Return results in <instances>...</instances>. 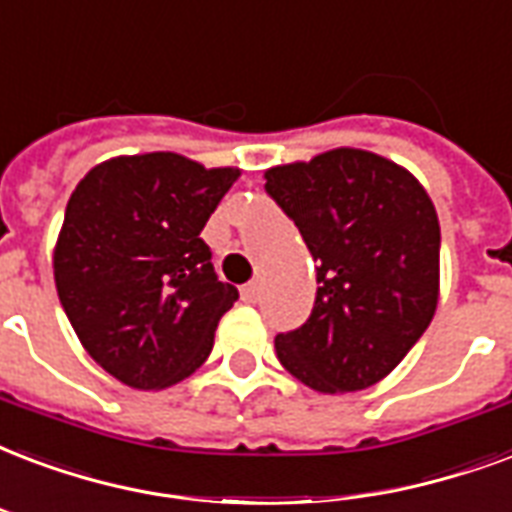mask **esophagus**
<instances>
[{"mask_svg":"<svg viewBox=\"0 0 512 512\" xmlns=\"http://www.w3.org/2000/svg\"><path fill=\"white\" fill-rule=\"evenodd\" d=\"M241 298H244V303H257V298H260V282H249L241 287Z\"/></svg>","mask_w":512,"mask_h":512,"instance_id":"34e87169","label":"esophagus"}]
</instances>
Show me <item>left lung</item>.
Segmentation results:
<instances>
[{"label":"left lung","mask_w":512,"mask_h":512,"mask_svg":"<svg viewBox=\"0 0 512 512\" xmlns=\"http://www.w3.org/2000/svg\"><path fill=\"white\" fill-rule=\"evenodd\" d=\"M265 193L319 263L311 317L276 335V357L322 395L378 384L438 308L440 225L427 190L376 152L338 147L268 169Z\"/></svg>","instance_id":"8db88e82"}]
</instances>
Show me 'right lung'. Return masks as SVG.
I'll list each match as a JSON object with an SVG mask.
<instances>
[{
  "mask_svg": "<svg viewBox=\"0 0 512 512\" xmlns=\"http://www.w3.org/2000/svg\"><path fill=\"white\" fill-rule=\"evenodd\" d=\"M239 174L147 152L99 163L74 187L53 252L58 300L117 381L166 389L209 357L239 290L217 279L201 230Z\"/></svg>",
  "mask_w": 512,
  "mask_h": 512,
  "instance_id": "right-lung-1",
  "label": "right lung"
}]
</instances>
